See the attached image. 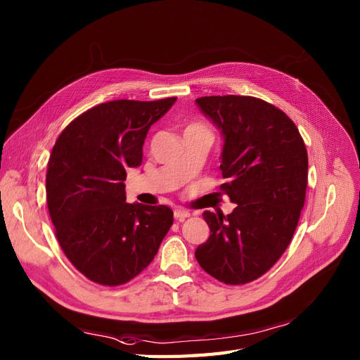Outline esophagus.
Instances as JSON below:
<instances>
[{
  "mask_svg": "<svg viewBox=\"0 0 360 360\" xmlns=\"http://www.w3.org/2000/svg\"><path fill=\"white\" fill-rule=\"evenodd\" d=\"M173 215H175L176 221L182 223V221H185V219L190 217V212L185 211V210H175V211H173Z\"/></svg>",
  "mask_w": 360,
  "mask_h": 360,
  "instance_id": "obj_1",
  "label": "esophagus"
}]
</instances>
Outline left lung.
I'll use <instances>...</instances> for the list:
<instances>
[{"label":"left lung","instance_id":"1","mask_svg":"<svg viewBox=\"0 0 360 360\" xmlns=\"http://www.w3.org/2000/svg\"><path fill=\"white\" fill-rule=\"evenodd\" d=\"M223 137L221 190L233 212L205 211L210 239L195 250L202 269L238 285L257 280L283 256L305 203L308 154L287 115L263 100L214 96L195 100Z\"/></svg>","mask_w":360,"mask_h":360}]
</instances>
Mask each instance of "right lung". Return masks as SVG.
<instances>
[{
  "mask_svg": "<svg viewBox=\"0 0 360 360\" xmlns=\"http://www.w3.org/2000/svg\"><path fill=\"white\" fill-rule=\"evenodd\" d=\"M176 97L115 100L86 110L58 137L46 175L56 239L91 281L121 285L154 260L173 224L170 207L125 202L127 169L142 165L150 125Z\"/></svg>",
  "mask_w": 360,
  "mask_h": 360,
  "instance_id": "add662e5",
  "label": "right lung"
}]
</instances>
